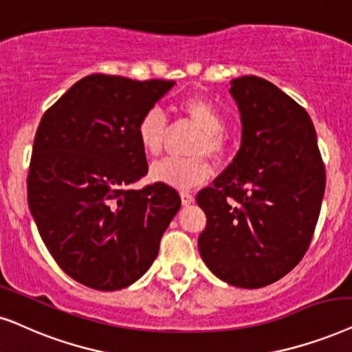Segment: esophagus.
<instances>
[{"mask_svg": "<svg viewBox=\"0 0 352 352\" xmlns=\"http://www.w3.org/2000/svg\"><path fill=\"white\" fill-rule=\"evenodd\" d=\"M181 202L182 205H190L194 202V195L187 190H181Z\"/></svg>", "mask_w": 352, "mask_h": 352, "instance_id": "34e87169", "label": "esophagus"}]
</instances>
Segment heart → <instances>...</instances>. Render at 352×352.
Returning <instances> with one entry per match:
<instances>
[{
	"label": "heart",
	"instance_id": "obj_1",
	"mask_svg": "<svg viewBox=\"0 0 352 352\" xmlns=\"http://www.w3.org/2000/svg\"><path fill=\"white\" fill-rule=\"evenodd\" d=\"M177 109L187 121L200 129L190 145L189 158H168L155 163L152 166V177L177 189H189L208 179L210 166L204 157L212 160L223 158L226 150L225 139V116L210 100L202 97L184 98L177 104ZM170 126L165 115L157 108L144 113L137 122V140L147 157L157 158L165 148Z\"/></svg>",
	"mask_w": 352,
	"mask_h": 352
}]
</instances>
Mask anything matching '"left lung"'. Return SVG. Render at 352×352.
Listing matches in <instances>:
<instances>
[{
    "mask_svg": "<svg viewBox=\"0 0 352 352\" xmlns=\"http://www.w3.org/2000/svg\"><path fill=\"white\" fill-rule=\"evenodd\" d=\"M243 142L225 171L197 194L207 215L205 265L232 286L263 287L289 273L312 241L325 165L307 111L257 76L231 80Z\"/></svg>",
    "mask_w": 352,
    "mask_h": 352,
    "instance_id": "1",
    "label": "left lung"
}]
</instances>
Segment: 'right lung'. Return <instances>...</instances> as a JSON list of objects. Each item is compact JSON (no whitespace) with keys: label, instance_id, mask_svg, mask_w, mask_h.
Masks as SVG:
<instances>
[{"label":"right lung","instance_id":"right-lung-1","mask_svg":"<svg viewBox=\"0 0 352 352\" xmlns=\"http://www.w3.org/2000/svg\"><path fill=\"white\" fill-rule=\"evenodd\" d=\"M173 85L87 76L40 121L29 208L54 262L80 285L116 291L139 280L181 207L165 182L131 187L148 171L137 122Z\"/></svg>","mask_w":352,"mask_h":352}]
</instances>
